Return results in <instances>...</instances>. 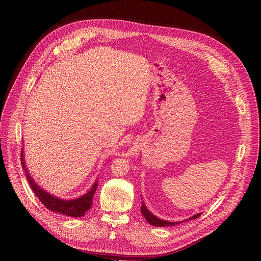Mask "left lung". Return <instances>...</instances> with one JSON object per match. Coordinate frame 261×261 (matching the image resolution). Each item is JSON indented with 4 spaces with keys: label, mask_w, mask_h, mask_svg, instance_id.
Returning a JSON list of instances; mask_svg holds the SVG:
<instances>
[{
    "label": "left lung",
    "mask_w": 261,
    "mask_h": 261,
    "mask_svg": "<svg viewBox=\"0 0 261 261\" xmlns=\"http://www.w3.org/2000/svg\"><path fill=\"white\" fill-rule=\"evenodd\" d=\"M141 213H142V215L144 216V218L146 219V221H147L148 223H150L151 225H153V226H157V227L174 226V225H177V224H179V223H181V221H180V222H168V221H163V220H161V219H158L157 217H155L154 215H152L150 212H148V210L145 207V205H144L143 203L141 204ZM200 215H201V214H196V215H194L193 217L189 218L188 220L196 219V218H198Z\"/></svg>",
    "instance_id": "left-lung-1"
}]
</instances>
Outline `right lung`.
<instances>
[{
  "label": "right lung",
  "mask_w": 261,
  "mask_h": 261,
  "mask_svg": "<svg viewBox=\"0 0 261 261\" xmlns=\"http://www.w3.org/2000/svg\"><path fill=\"white\" fill-rule=\"evenodd\" d=\"M21 165L25 171V176L28 178V181L31 186V188L33 190V192L35 193V195L38 197V199L44 204V206L53 212L56 213H60L62 215H66L69 217H83L87 211H89L92 206V200L94 197V194L96 192L97 189V185L98 181H96L93 186V188L84 196L75 199V200H61L48 193H46L45 191H43L42 189H40V187H38V185H36L35 181L32 179V177L30 176L29 172L25 169L24 166V162H23V158H22V151H21Z\"/></svg>",
  "instance_id": "add662e5"
}]
</instances>
